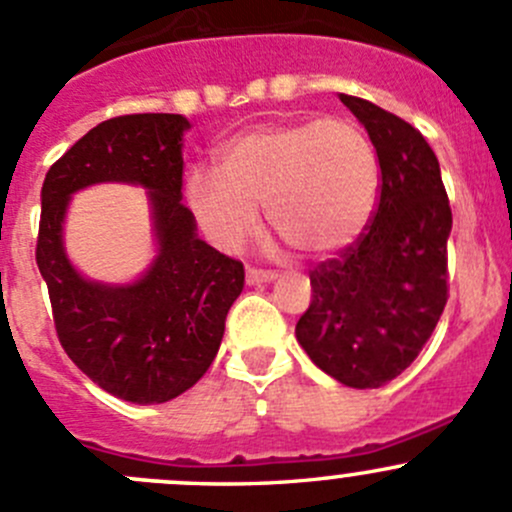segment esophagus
Wrapping results in <instances>:
<instances>
[{
	"instance_id": "1",
	"label": "esophagus",
	"mask_w": 512,
	"mask_h": 512,
	"mask_svg": "<svg viewBox=\"0 0 512 512\" xmlns=\"http://www.w3.org/2000/svg\"><path fill=\"white\" fill-rule=\"evenodd\" d=\"M277 272L272 270H257V267H247V285H262V282H272Z\"/></svg>"
}]
</instances>
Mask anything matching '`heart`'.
Returning <instances> with one entry per match:
<instances>
[{
  "label": "heart",
  "instance_id": "1",
  "mask_svg": "<svg viewBox=\"0 0 512 512\" xmlns=\"http://www.w3.org/2000/svg\"><path fill=\"white\" fill-rule=\"evenodd\" d=\"M379 158L354 123H262L230 138L218 168H193L188 203L210 240L240 247L265 205L272 230L299 252L327 255L361 235L379 203Z\"/></svg>",
  "mask_w": 512,
  "mask_h": 512
}]
</instances>
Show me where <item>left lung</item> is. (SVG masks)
<instances>
[{"instance_id": "obj_1", "label": "left lung", "mask_w": 512, "mask_h": 512, "mask_svg": "<svg viewBox=\"0 0 512 512\" xmlns=\"http://www.w3.org/2000/svg\"><path fill=\"white\" fill-rule=\"evenodd\" d=\"M379 158V203L354 242L309 272L297 342L344 386L379 389L426 347L448 299L453 215L436 153L411 123L339 94Z\"/></svg>"}]
</instances>
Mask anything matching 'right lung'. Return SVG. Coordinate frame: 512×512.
I'll return each instance as SVG.
<instances>
[{"mask_svg":"<svg viewBox=\"0 0 512 512\" xmlns=\"http://www.w3.org/2000/svg\"><path fill=\"white\" fill-rule=\"evenodd\" d=\"M185 128L190 123L178 113L108 118L51 165L41 188L36 265L56 337L94 384L131 404L175 399L208 371L245 285L242 262L200 240L193 213L180 203ZM106 179L152 190L161 252L128 288L84 281L60 245L70 193Z\"/></svg>","mask_w":512,"mask_h":512,"instance_id":"1","label":"right lung"}]
</instances>
